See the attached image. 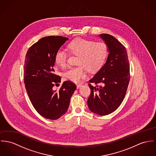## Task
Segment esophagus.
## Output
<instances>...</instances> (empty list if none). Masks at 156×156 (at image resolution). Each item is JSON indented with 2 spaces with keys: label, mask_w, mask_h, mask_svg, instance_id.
<instances>
[{
  "label": "esophagus",
  "mask_w": 156,
  "mask_h": 156,
  "mask_svg": "<svg viewBox=\"0 0 156 156\" xmlns=\"http://www.w3.org/2000/svg\"><path fill=\"white\" fill-rule=\"evenodd\" d=\"M81 86H82V85H81V84H77V85H76L77 88H81Z\"/></svg>",
  "instance_id": "1"
}]
</instances>
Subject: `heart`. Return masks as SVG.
Returning <instances> with one entry per match:
<instances>
[{"instance_id": "b5f03b06", "label": "heart", "mask_w": 156, "mask_h": 156, "mask_svg": "<svg viewBox=\"0 0 156 156\" xmlns=\"http://www.w3.org/2000/svg\"><path fill=\"white\" fill-rule=\"evenodd\" d=\"M70 51L78 55L76 64L78 66L70 68L63 73L65 80L80 83L87 77V69L91 72L99 70L105 63L108 55V48L103 42H94L84 38L73 40L68 45ZM68 54L63 49H59L55 55L56 64L62 68L67 65Z\"/></svg>"}]
</instances>
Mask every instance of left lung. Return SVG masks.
<instances>
[{
	"label": "left lung",
	"instance_id": "8db88e82",
	"mask_svg": "<svg viewBox=\"0 0 156 156\" xmlns=\"http://www.w3.org/2000/svg\"><path fill=\"white\" fill-rule=\"evenodd\" d=\"M99 37L108 47V58L104 65L89 81L91 94L89 109L98 115L115 112L122 103L130 80L129 65L124 46L113 36L101 34Z\"/></svg>",
	"mask_w": 156,
	"mask_h": 156
}]
</instances>
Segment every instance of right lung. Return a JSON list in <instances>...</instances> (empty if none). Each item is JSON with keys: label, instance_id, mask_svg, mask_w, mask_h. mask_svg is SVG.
<instances>
[{"label": "right lung", "instance_id": "1", "mask_svg": "<svg viewBox=\"0 0 156 156\" xmlns=\"http://www.w3.org/2000/svg\"><path fill=\"white\" fill-rule=\"evenodd\" d=\"M62 36L40 39L27 51L24 69L27 92L36 111L43 117L56 120L68 110L71 96L76 88L70 81L63 83L58 90L53 87L61 78L55 74V55L68 40Z\"/></svg>", "mask_w": 156, "mask_h": 156}]
</instances>
